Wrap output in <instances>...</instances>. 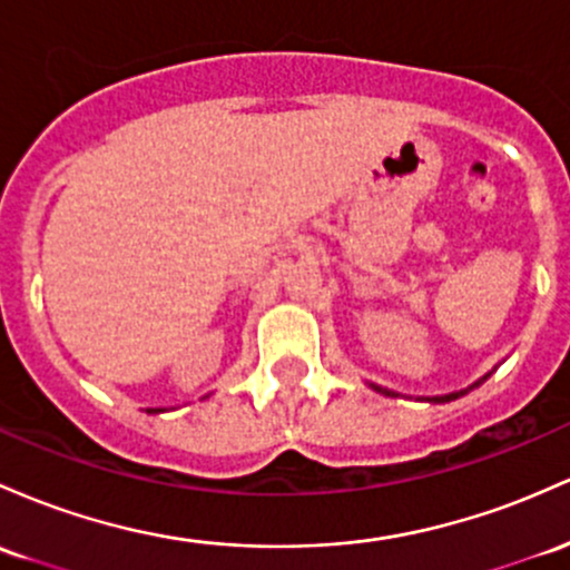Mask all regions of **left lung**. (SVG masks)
<instances>
[{"label":"left lung","instance_id":"left-lung-1","mask_svg":"<svg viewBox=\"0 0 570 570\" xmlns=\"http://www.w3.org/2000/svg\"><path fill=\"white\" fill-rule=\"evenodd\" d=\"M454 397H458V395H446V397H433V400H435V403H443V400H454Z\"/></svg>","mask_w":570,"mask_h":570}]
</instances>
